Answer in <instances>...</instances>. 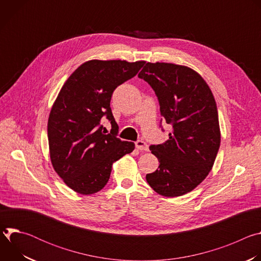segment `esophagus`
Listing matches in <instances>:
<instances>
[{
    "label": "esophagus",
    "instance_id": "1",
    "mask_svg": "<svg viewBox=\"0 0 261 261\" xmlns=\"http://www.w3.org/2000/svg\"><path fill=\"white\" fill-rule=\"evenodd\" d=\"M135 145H136V147L138 148V150H140V151H147L148 150V147H147V144H146V142H144L143 140H137L136 142H135Z\"/></svg>",
    "mask_w": 261,
    "mask_h": 261
}]
</instances>
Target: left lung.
Here are the masks:
<instances>
[{
	"mask_svg": "<svg viewBox=\"0 0 261 261\" xmlns=\"http://www.w3.org/2000/svg\"><path fill=\"white\" fill-rule=\"evenodd\" d=\"M138 77L154 90L160 114L172 126L169 139L151 144L158 169L148 185L167 197L192 191L211 171L220 147L218 110L211 89L194 70L170 63H146ZM162 127V119L160 121Z\"/></svg>",
	"mask_w": 261,
	"mask_h": 261,
	"instance_id": "left-lung-1",
	"label": "left lung"
}]
</instances>
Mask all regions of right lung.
Listing matches in <instances>:
<instances>
[{
    "label": "right lung",
    "instance_id": "right-lung-1",
    "mask_svg": "<svg viewBox=\"0 0 261 261\" xmlns=\"http://www.w3.org/2000/svg\"><path fill=\"white\" fill-rule=\"evenodd\" d=\"M143 65V61L92 60L74 71L61 89L48 118L49 152L56 172L75 192L100 191L113 163L134 150L133 142L118 137L110 100ZM103 117L111 122L110 134L100 124Z\"/></svg>",
    "mask_w": 261,
    "mask_h": 261
}]
</instances>
